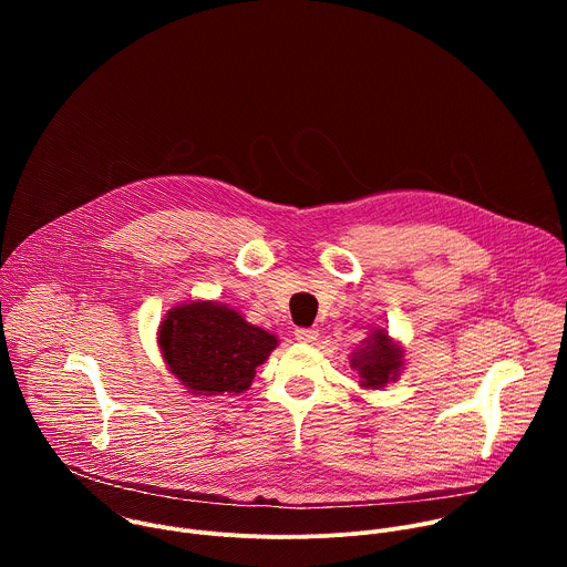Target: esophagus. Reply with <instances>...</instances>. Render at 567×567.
Returning <instances> with one entry per match:
<instances>
[{
    "instance_id": "34e87169",
    "label": "esophagus",
    "mask_w": 567,
    "mask_h": 567,
    "mask_svg": "<svg viewBox=\"0 0 567 567\" xmlns=\"http://www.w3.org/2000/svg\"><path fill=\"white\" fill-rule=\"evenodd\" d=\"M293 337H296L300 343H311V341H316L318 332H316L313 328H298V330L293 332Z\"/></svg>"
}]
</instances>
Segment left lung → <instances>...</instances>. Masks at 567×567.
Here are the masks:
<instances>
[{
    "instance_id": "8db88e82",
    "label": "left lung",
    "mask_w": 567,
    "mask_h": 567,
    "mask_svg": "<svg viewBox=\"0 0 567 567\" xmlns=\"http://www.w3.org/2000/svg\"><path fill=\"white\" fill-rule=\"evenodd\" d=\"M403 365V352L392 343L385 330H374L372 337L363 341L352 354V368L361 377V385L365 388H385L388 381H396Z\"/></svg>"
}]
</instances>
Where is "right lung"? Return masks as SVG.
Returning a JSON list of instances; mask_svg holds the SVG:
<instances>
[{"mask_svg": "<svg viewBox=\"0 0 567 567\" xmlns=\"http://www.w3.org/2000/svg\"><path fill=\"white\" fill-rule=\"evenodd\" d=\"M278 339L235 309L213 300L173 307L158 328V348L171 372L193 394H239Z\"/></svg>", "mask_w": 567, "mask_h": 567, "instance_id": "right-lung-1", "label": "right lung"}]
</instances>
